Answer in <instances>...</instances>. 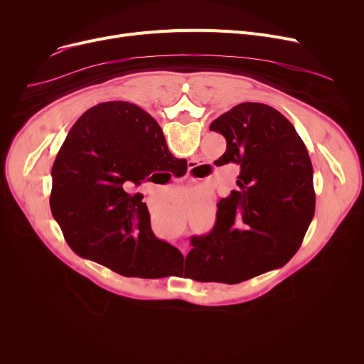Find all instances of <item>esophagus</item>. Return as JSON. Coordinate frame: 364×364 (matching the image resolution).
Masks as SVG:
<instances>
[{
	"label": "esophagus",
	"mask_w": 364,
	"mask_h": 364,
	"mask_svg": "<svg viewBox=\"0 0 364 364\" xmlns=\"http://www.w3.org/2000/svg\"><path fill=\"white\" fill-rule=\"evenodd\" d=\"M183 254H186V250H183Z\"/></svg>",
	"instance_id": "esophagus-1"
}]
</instances>
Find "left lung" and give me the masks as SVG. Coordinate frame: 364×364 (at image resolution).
I'll return each instance as SVG.
<instances>
[{"label": "left lung", "mask_w": 364, "mask_h": 364, "mask_svg": "<svg viewBox=\"0 0 364 364\" xmlns=\"http://www.w3.org/2000/svg\"><path fill=\"white\" fill-rule=\"evenodd\" d=\"M237 164L239 190L218 202L211 233L192 237L196 280L235 284L288 262L314 217L313 165L295 127L272 106L240 103L211 124Z\"/></svg>", "instance_id": "8db88e82"}]
</instances>
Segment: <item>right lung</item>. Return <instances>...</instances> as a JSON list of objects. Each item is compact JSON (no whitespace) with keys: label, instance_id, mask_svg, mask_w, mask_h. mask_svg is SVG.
<instances>
[{"label":"right lung","instance_id":"right-lung-1","mask_svg":"<svg viewBox=\"0 0 364 364\" xmlns=\"http://www.w3.org/2000/svg\"><path fill=\"white\" fill-rule=\"evenodd\" d=\"M177 161L139 106L106 102L82 113L51 169V214L73 252L125 277H165L183 255L153 235L146 203L129 188Z\"/></svg>","mask_w":364,"mask_h":364}]
</instances>
